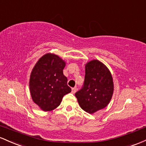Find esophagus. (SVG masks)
<instances>
[{"instance_id":"1","label":"esophagus","mask_w":146,"mask_h":146,"mask_svg":"<svg viewBox=\"0 0 146 146\" xmlns=\"http://www.w3.org/2000/svg\"><path fill=\"white\" fill-rule=\"evenodd\" d=\"M76 91H77V88H76V87H75V88H73L72 89V92L73 94H74Z\"/></svg>"}]
</instances>
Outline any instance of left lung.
I'll return each mask as SVG.
<instances>
[{"instance_id":"left-lung-1","label":"left lung","mask_w":146,"mask_h":146,"mask_svg":"<svg viewBox=\"0 0 146 146\" xmlns=\"http://www.w3.org/2000/svg\"><path fill=\"white\" fill-rule=\"evenodd\" d=\"M113 92L114 83L108 68L98 60L88 62L83 86L75 94L80 107L89 114L104 109L109 104Z\"/></svg>"}]
</instances>
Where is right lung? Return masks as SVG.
Wrapping results in <instances>:
<instances>
[{
	"mask_svg": "<svg viewBox=\"0 0 146 146\" xmlns=\"http://www.w3.org/2000/svg\"><path fill=\"white\" fill-rule=\"evenodd\" d=\"M65 62L54 54L43 55L34 65L29 78V90L33 101L42 110L51 111L61 103L72 89L63 74Z\"/></svg>",
	"mask_w": 146,
	"mask_h": 146,
	"instance_id": "1",
	"label": "right lung"
}]
</instances>
